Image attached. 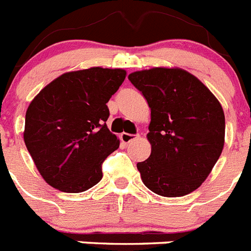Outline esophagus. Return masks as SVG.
<instances>
[{
    "mask_svg": "<svg viewBox=\"0 0 251 251\" xmlns=\"http://www.w3.org/2000/svg\"><path fill=\"white\" fill-rule=\"evenodd\" d=\"M137 138H138V136L129 134V133H122L121 134V141L123 142V143H126V145H128V143H130V142L134 141V139Z\"/></svg>",
    "mask_w": 251,
    "mask_h": 251,
    "instance_id": "34e87169",
    "label": "esophagus"
}]
</instances>
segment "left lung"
<instances>
[{
    "label": "left lung",
    "instance_id": "left-lung-1",
    "mask_svg": "<svg viewBox=\"0 0 251 251\" xmlns=\"http://www.w3.org/2000/svg\"><path fill=\"white\" fill-rule=\"evenodd\" d=\"M151 108V156L137 163L154 194L185 196L207 178L225 141V115L215 95L182 69L153 68L129 74Z\"/></svg>",
    "mask_w": 251,
    "mask_h": 251
}]
</instances>
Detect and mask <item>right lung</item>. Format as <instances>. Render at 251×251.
<instances>
[{"instance_id": "add662e5", "label": "right lung", "mask_w": 251, "mask_h": 251, "mask_svg": "<svg viewBox=\"0 0 251 251\" xmlns=\"http://www.w3.org/2000/svg\"><path fill=\"white\" fill-rule=\"evenodd\" d=\"M123 69L65 73L46 85L26 112L24 141L46 182L63 192L89 190L104 159L119 147L106 103L126 79Z\"/></svg>"}]
</instances>
